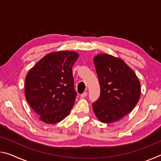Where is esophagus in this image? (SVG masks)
Returning <instances> with one entry per match:
<instances>
[{
  "mask_svg": "<svg viewBox=\"0 0 161 161\" xmlns=\"http://www.w3.org/2000/svg\"><path fill=\"white\" fill-rule=\"evenodd\" d=\"M86 96H87V92H84L83 94H81V98H84V97H86Z\"/></svg>",
  "mask_w": 161,
  "mask_h": 161,
  "instance_id": "34e87169",
  "label": "esophagus"
}]
</instances>
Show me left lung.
Segmentation results:
<instances>
[{
    "instance_id": "8db88e82",
    "label": "left lung",
    "mask_w": 161,
    "mask_h": 161,
    "mask_svg": "<svg viewBox=\"0 0 161 161\" xmlns=\"http://www.w3.org/2000/svg\"><path fill=\"white\" fill-rule=\"evenodd\" d=\"M94 63L100 96L92 107L102 123H113L129 114L137 104L141 96L140 81L121 59L100 54L95 57Z\"/></svg>"
}]
</instances>
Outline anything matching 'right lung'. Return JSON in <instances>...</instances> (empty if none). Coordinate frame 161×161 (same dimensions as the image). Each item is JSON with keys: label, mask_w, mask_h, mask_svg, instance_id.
<instances>
[{"label": "right lung", "mask_w": 161, "mask_h": 161, "mask_svg": "<svg viewBox=\"0 0 161 161\" xmlns=\"http://www.w3.org/2000/svg\"><path fill=\"white\" fill-rule=\"evenodd\" d=\"M78 58L72 51L48 54L27 75V102L45 123L57 124L69 115L77 94L72 66Z\"/></svg>", "instance_id": "1"}]
</instances>
